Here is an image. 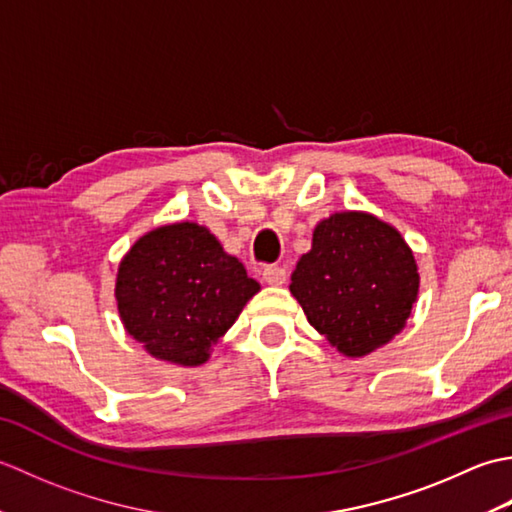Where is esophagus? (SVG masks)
<instances>
[{
  "mask_svg": "<svg viewBox=\"0 0 512 512\" xmlns=\"http://www.w3.org/2000/svg\"><path fill=\"white\" fill-rule=\"evenodd\" d=\"M262 279L266 281L268 286H284L286 279H288L286 268H281V266H266V268L262 270Z\"/></svg>",
  "mask_w": 512,
  "mask_h": 512,
  "instance_id": "obj_1",
  "label": "esophagus"
}]
</instances>
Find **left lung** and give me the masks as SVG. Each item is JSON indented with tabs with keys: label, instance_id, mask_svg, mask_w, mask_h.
I'll use <instances>...</instances> for the list:
<instances>
[{
	"label": "left lung",
	"instance_id": "left-lung-1",
	"mask_svg": "<svg viewBox=\"0 0 512 512\" xmlns=\"http://www.w3.org/2000/svg\"><path fill=\"white\" fill-rule=\"evenodd\" d=\"M290 292L308 323L343 356L361 358L407 325L420 275L398 228L365 211H339L312 233Z\"/></svg>",
	"mask_w": 512,
	"mask_h": 512
}]
</instances>
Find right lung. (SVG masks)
I'll return each mask as SVG.
<instances>
[{
    "instance_id": "1",
    "label": "right lung",
    "mask_w": 512,
    "mask_h": 512,
    "mask_svg": "<svg viewBox=\"0 0 512 512\" xmlns=\"http://www.w3.org/2000/svg\"><path fill=\"white\" fill-rule=\"evenodd\" d=\"M259 284L206 226L176 222L145 233L116 273L125 330L147 354L180 367L209 361Z\"/></svg>"
}]
</instances>
